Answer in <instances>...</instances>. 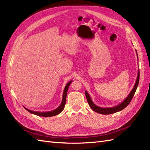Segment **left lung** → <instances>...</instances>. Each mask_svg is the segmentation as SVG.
Masks as SVG:
<instances>
[{
	"label": "left lung",
	"instance_id": "1",
	"mask_svg": "<svg viewBox=\"0 0 150 150\" xmlns=\"http://www.w3.org/2000/svg\"><path fill=\"white\" fill-rule=\"evenodd\" d=\"M136 52H137V57H138V54H137V50H136ZM139 70L138 69L137 78V80H136V83L134 85V87H133V89L131 90V91L130 92V93L129 94L128 96H127L124 99V101L121 102L120 104H117V106L111 107V108H101L99 106H98L97 105H96V104H95L93 103V101H92V99H91V98L88 93L86 91H85L86 97V99H87V101L88 102L89 106L91 107V108L94 111L98 113H100V114H102V115L112 114V113H115V112H118V111H120L122 110L123 109H125L127 106L128 105L129 103L131 102V99H133V97L134 95V93H135L136 91H137V89L138 88V84H139Z\"/></svg>",
	"mask_w": 150,
	"mask_h": 150
}]
</instances>
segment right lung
Instances as JSON below:
<instances>
[{
  "instance_id": "right-lung-1",
  "label": "right lung",
  "mask_w": 150,
  "mask_h": 150,
  "mask_svg": "<svg viewBox=\"0 0 150 150\" xmlns=\"http://www.w3.org/2000/svg\"><path fill=\"white\" fill-rule=\"evenodd\" d=\"M72 81H69V83H68L64 88V91H63V94H62V102L61 103V104L59 105L58 108H57L56 110L51 111H47V112H39V111H32L30 110H28V109H27L26 108H24L25 110L29 111V112L32 113V114H34L35 115H37L39 116H43V117H50V116H56L59 114L61 113L62 110H64V106H65V104H66V96H67V90L68 88L69 87V85L71 84V83H72Z\"/></svg>"
}]
</instances>
